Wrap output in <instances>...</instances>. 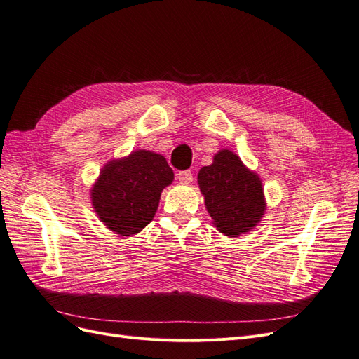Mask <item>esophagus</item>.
Here are the masks:
<instances>
[{"label":"esophagus","mask_w":359,"mask_h":359,"mask_svg":"<svg viewBox=\"0 0 359 359\" xmlns=\"http://www.w3.org/2000/svg\"><path fill=\"white\" fill-rule=\"evenodd\" d=\"M177 178H178L181 182L189 184V182L193 181V174H191V170H180L178 174H177Z\"/></svg>","instance_id":"esophagus-1"}]
</instances>
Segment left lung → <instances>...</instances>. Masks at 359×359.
Returning a JSON list of instances; mask_svg holds the SVG:
<instances>
[{
  "instance_id": "1",
  "label": "left lung",
  "mask_w": 359,
  "mask_h": 359,
  "mask_svg": "<svg viewBox=\"0 0 359 359\" xmlns=\"http://www.w3.org/2000/svg\"><path fill=\"white\" fill-rule=\"evenodd\" d=\"M198 187L219 231L237 237L259 222L265 210L261 180L229 150H221L213 163L198 172Z\"/></svg>"
}]
</instances>
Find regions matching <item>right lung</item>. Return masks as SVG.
I'll list each match as a JSON object with an SVG mask.
<instances>
[{
    "instance_id": "right-lung-1",
    "label": "right lung",
    "mask_w": 359,
    "mask_h": 359,
    "mask_svg": "<svg viewBox=\"0 0 359 359\" xmlns=\"http://www.w3.org/2000/svg\"><path fill=\"white\" fill-rule=\"evenodd\" d=\"M174 180L163 156L147 150L104 166L93 189L98 218L121 236L140 233L159 206L162 190Z\"/></svg>"
}]
</instances>
